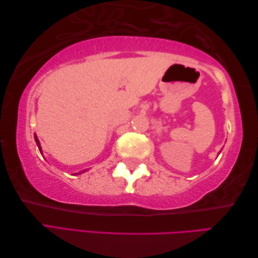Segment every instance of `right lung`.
Instances as JSON below:
<instances>
[{"instance_id": "add662e5", "label": "right lung", "mask_w": 258, "mask_h": 258, "mask_svg": "<svg viewBox=\"0 0 258 258\" xmlns=\"http://www.w3.org/2000/svg\"><path fill=\"white\" fill-rule=\"evenodd\" d=\"M35 142H36V144H37V146H38V150H40V152H41V154H42V149H41L40 142H38V140H37V138H36V135H35ZM83 172H85V171H83ZM83 172H80V173H75V175H78V174H81V173H83Z\"/></svg>"}]
</instances>
